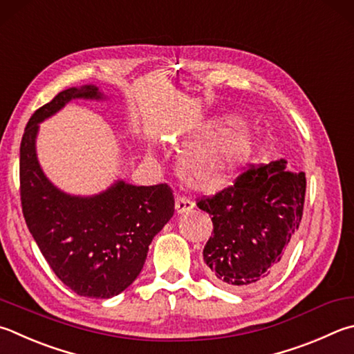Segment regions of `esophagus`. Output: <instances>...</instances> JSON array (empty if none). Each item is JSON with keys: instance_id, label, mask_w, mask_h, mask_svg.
I'll list each match as a JSON object with an SVG mask.
<instances>
[{"instance_id": "1", "label": "esophagus", "mask_w": 354, "mask_h": 354, "mask_svg": "<svg viewBox=\"0 0 354 354\" xmlns=\"http://www.w3.org/2000/svg\"><path fill=\"white\" fill-rule=\"evenodd\" d=\"M194 209V203L190 201L187 198H183V196H178L176 201H175V210L178 215H183L185 212H189Z\"/></svg>"}]
</instances>
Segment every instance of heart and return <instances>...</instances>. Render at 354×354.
Listing matches in <instances>:
<instances>
[{"label": "heart", "mask_w": 354, "mask_h": 354, "mask_svg": "<svg viewBox=\"0 0 354 354\" xmlns=\"http://www.w3.org/2000/svg\"><path fill=\"white\" fill-rule=\"evenodd\" d=\"M195 139L203 142L179 156L178 173L192 190L201 194H215L232 185L257 149L252 128L232 115L205 122Z\"/></svg>", "instance_id": "heart-1"}]
</instances>
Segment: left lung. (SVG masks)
<instances>
[{
  "mask_svg": "<svg viewBox=\"0 0 354 354\" xmlns=\"http://www.w3.org/2000/svg\"><path fill=\"white\" fill-rule=\"evenodd\" d=\"M305 189V173L277 159L244 171L215 196L199 199L198 207L214 223V236L203 250L209 279L224 289L246 291L277 274L301 221Z\"/></svg>",
  "mask_w": 354,
  "mask_h": 354,
  "instance_id": "left-lung-1",
  "label": "left lung"
}]
</instances>
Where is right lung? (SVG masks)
Segmentation results:
<instances>
[{"label":"right lung","mask_w":354,"mask_h":354,"mask_svg":"<svg viewBox=\"0 0 354 354\" xmlns=\"http://www.w3.org/2000/svg\"><path fill=\"white\" fill-rule=\"evenodd\" d=\"M74 99L105 100L95 85L68 88L32 114L20 147L21 205L26 224L49 266L75 294L110 299L142 271L149 246L170 221L175 199L167 184L133 185L118 179L100 194L63 192L44 175L37 136Z\"/></svg>","instance_id":"obj_1"}]
</instances>
